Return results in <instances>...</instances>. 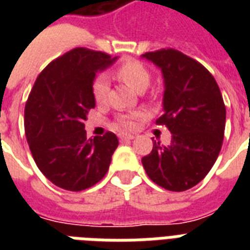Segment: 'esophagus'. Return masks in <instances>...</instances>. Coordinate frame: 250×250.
I'll use <instances>...</instances> for the list:
<instances>
[{
	"label": "esophagus",
	"instance_id": "34e87169",
	"mask_svg": "<svg viewBox=\"0 0 250 250\" xmlns=\"http://www.w3.org/2000/svg\"><path fill=\"white\" fill-rule=\"evenodd\" d=\"M119 139H121L122 141H127L135 139V136H133V135H127V133H119Z\"/></svg>",
	"mask_w": 250,
	"mask_h": 250
}]
</instances>
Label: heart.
Segmentation results:
<instances>
[{
  "instance_id": "heart-1",
  "label": "heart",
  "mask_w": 250,
  "mask_h": 250,
  "mask_svg": "<svg viewBox=\"0 0 250 250\" xmlns=\"http://www.w3.org/2000/svg\"><path fill=\"white\" fill-rule=\"evenodd\" d=\"M118 78L125 82L129 88L136 92H144L150 83V74L144 64L136 60H128L118 67ZM109 93V79L105 74H98L92 83V94L94 101L102 104L106 101ZM133 115H122L118 118V122L122 127L129 128L133 125Z\"/></svg>"
}]
</instances>
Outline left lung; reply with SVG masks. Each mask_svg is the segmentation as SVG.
<instances>
[{
  "mask_svg": "<svg viewBox=\"0 0 250 250\" xmlns=\"http://www.w3.org/2000/svg\"><path fill=\"white\" fill-rule=\"evenodd\" d=\"M164 75V114L157 125L168 128L171 144L153 143L141 162L150 180L183 192L205 178L221 152L226 106L217 82L201 63L175 49L143 54Z\"/></svg>",
  "mask_w": 250,
  "mask_h": 250,
  "instance_id": "1",
  "label": "left lung"
}]
</instances>
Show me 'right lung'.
<instances>
[{"label": "right lung", "mask_w": 250, "mask_h": 250, "mask_svg": "<svg viewBox=\"0 0 250 250\" xmlns=\"http://www.w3.org/2000/svg\"><path fill=\"white\" fill-rule=\"evenodd\" d=\"M115 61L106 53L72 49L41 71L25 102L24 131L33 160L62 189L90 188L109 170L118 137L106 132L86 139L83 122L96 106V74Z\"/></svg>", "instance_id": "obj_1"}]
</instances>
